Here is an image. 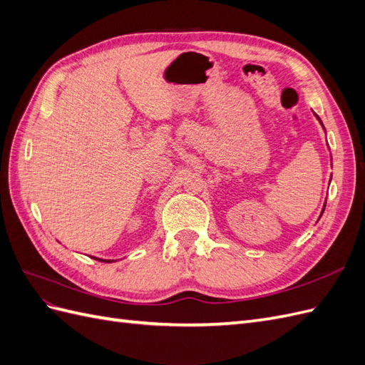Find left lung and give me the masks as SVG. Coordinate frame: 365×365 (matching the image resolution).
<instances>
[{
  "label": "left lung",
  "instance_id": "8db88e82",
  "mask_svg": "<svg viewBox=\"0 0 365 365\" xmlns=\"http://www.w3.org/2000/svg\"><path fill=\"white\" fill-rule=\"evenodd\" d=\"M314 115H315V117H317V120L319 121V125H322V126H323V121H322V118H319V117H318V115H317L315 113H314ZM323 129H324V126H323ZM324 132H326V129H324ZM330 160H332V157H330ZM330 180H332V176H330ZM326 201H327V200H326ZM324 208H326V202H324V205H323V210H322V215L324 213ZM322 215H319V217H322ZM319 217H318V220H319Z\"/></svg>",
  "mask_w": 365,
  "mask_h": 365
}]
</instances>
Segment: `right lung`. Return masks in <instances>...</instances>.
<instances>
[{
  "label": "right lung",
  "instance_id": "obj_1",
  "mask_svg": "<svg viewBox=\"0 0 365 365\" xmlns=\"http://www.w3.org/2000/svg\"><path fill=\"white\" fill-rule=\"evenodd\" d=\"M93 259H96V260H101V262H105V263H113V262H115V260H106V259H98V257H93Z\"/></svg>",
  "mask_w": 365,
  "mask_h": 365
}]
</instances>
